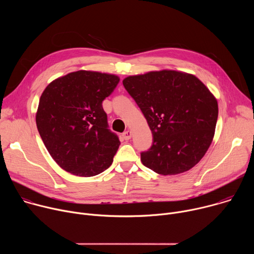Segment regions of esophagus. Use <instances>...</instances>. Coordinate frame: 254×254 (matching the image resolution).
I'll list each match as a JSON object with an SVG mask.
<instances>
[{"instance_id":"obj_1","label":"esophagus","mask_w":254,"mask_h":254,"mask_svg":"<svg viewBox=\"0 0 254 254\" xmlns=\"http://www.w3.org/2000/svg\"><path fill=\"white\" fill-rule=\"evenodd\" d=\"M122 136H123L124 139L128 140V139H130V137H131V131H130V130H126V131L123 133Z\"/></svg>"}]
</instances>
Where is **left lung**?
Segmentation results:
<instances>
[{
    "label": "left lung",
    "mask_w": 254,
    "mask_h": 254,
    "mask_svg": "<svg viewBox=\"0 0 254 254\" xmlns=\"http://www.w3.org/2000/svg\"><path fill=\"white\" fill-rule=\"evenodd\" d=\"M123 84L146 118L153 146L140 161L160 175L192 169L213 140L218 103L195 75L176 70L127 76Z\"/></svg>",
    "instance_id": "8db88e82"
}]
</instances>
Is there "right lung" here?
Returning <instances> with one entry per match:
<instances>
[{"instance_id":"obj_1","label":"right lung","mask_w":254,"mask_h":254,"mask_svg":"<svg viewBox=\"0 0 254 254\" xmlns=\"http://www.w3.org/2000/svg\"><path fill=\"white\" fill-rule=\"evenodd\" d=\"M119 82L115 74L78 70L44 89L36 125L50 156L66 172L92 177L113 164L121 141L107 128L102 101Z\"/></svg>"}]
</instances>
